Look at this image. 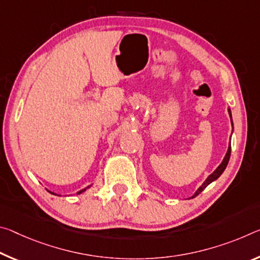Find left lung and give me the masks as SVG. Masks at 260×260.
<instances>
[{
	"label": "left lung",
	"mask_w": 260,
	"mask_h": 260,
	"mask_svg": "<svg viewBox=\"0 0 260 260\" xmlns=\"http://www.w3.org/2000/svg\"><path fill=\"white\" fill-rule=\"evenodd\" d=\"M228 112H229L230 118H232V112H230V109H228ZM232 123H233V120H232ZM230 152H232V147H230V145H229V147H228V151H226V154H225V156H224L223 160H222V163L220 164L219 167L216 168V170L214 171L213 174H211V175H209V176L207 177V179L205 180L204 184L201 185V186L197 189L194 194H193L191 198H196L198 194H200V193L203 192L204 189H205L206 187H207L209 184H211L212 182H214V180H216L217 178H219V177L222 175V172L224 171V169L226 168V166H228V162H229V158H230ZM191 198H189V199H191Z\"/></svg>",
	"instance_id": "obj_1"
}]
</instances>
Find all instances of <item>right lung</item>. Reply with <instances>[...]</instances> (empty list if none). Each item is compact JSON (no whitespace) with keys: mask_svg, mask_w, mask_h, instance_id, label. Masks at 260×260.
Here are the masks:
<instances>
[{"mask_svg":"<svg viewBox=\"0 0 260 260\" xmlns=\"http://www.w3.org/2000/svg\"><path fill=\"white\" fill-rule=\"evenodd\" d=\"M89 187H90V186H88V187H85V188H83V189H81V191H78V192H77V194H81V193H82V192H84V191H85V189H86V188H89ZM51 193H52V192H51ZM52 194H55V193H52Z\"/></svg>","mask_w":260,"mask_h":260,"instance_id":"1","label":"right lung"}]
</instances>
